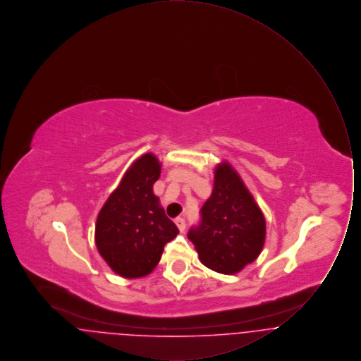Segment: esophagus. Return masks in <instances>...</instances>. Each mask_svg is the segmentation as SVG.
<instances>
[{"instance_id":"esophagus-1","label":"esophagus","mask_w":361,"mask_h":361,"mask_svg":"<svg viewBox=\"0 0 361 361\" xmlns=\"http://www.w3.org/2000/svg\"><path fill=\"white\" fill-rule=\"evenodd\" d=\"M176 224H177V227H178V230L181 231V233H184V230H185V227H187V224H185V219L184 218H177L176 221Z\"/></svg>"}]
</instances>
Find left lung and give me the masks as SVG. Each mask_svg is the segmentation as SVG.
I'll return each mask as SVG.
<instances>
[{
	"label": "left lung",
	"mask_w": 361,
	"mask_h": 361,
	"mask_svg": "<svg viewBox=\"0 0 361 361\" xmlns=\"http://www.w3.org/2000/svg\"><path fill=\"white\" fill-rule=\"evenodd\" d=\"M188 238L207 268L233 275L253 262L265 240V219L238 173L224 162L215 169L211 197Z\"/></svg>",
	"instance_id": "1"
}]
</instances>
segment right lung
Wrapping results in <instances>:
<instances>
[{
  "label": "right lung",
  "mask_w": 361,
  "mask_h": 361,
  "mask_svg": "<svg viewBox=\"0 0 361 361\" xmlns=\"http://www.w3.org/2000/svg\"><path fill=\"white\" fill-rule=\"evenodd\" d=\"M159 173L154 155L137 158L97 216L99 253L114 272L127 279L149 275L159 262L164 246L178 234L153 193Z\"/></svg>",
  "instance_id": "add662e5"
}]
</instances>
